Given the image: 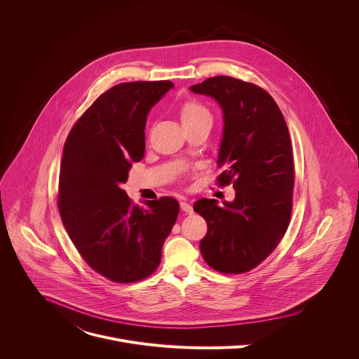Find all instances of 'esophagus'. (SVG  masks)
Wrapping results in <instances>:
<instances>
[{
    "label": "esophagus",
    "mask_w": 359,
    "mask_h": 359,
    "mask_svg": "<svg viewBox=\"0 0 359 359\" xmlns=\"http://www.w3.org/2000/svg\"><path fill=\"white\" fill-rule=\"evenodd\" d=\"M180 209H182L184 213H187V215H191V213H193V208L190 206V203H187V201H180Z\"/></svg>",
    "instance_id": "obj_1"
}]
</instances>
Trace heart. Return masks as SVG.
I'll use <instances>...</instances> for the list:
<instances>
[{
    "label": "heart",
    "instance_id": "b5f03b06",
    "mask_svg": "<svg viewBox=\"0 0 359 359\" xmlns=\"http://www.w3.org/2000/svg\"><path fill=\"white\" fill-rule=\"evenodd\" d=\"M203 115H209V112L204 109L201 105L196 104V102H186V104L182 107V111H180L182 123L187 122V121H193V119L200 118Z\"/></svg>",
    "mask_w": 359,
    "mask_h": 359
}]
</instances>
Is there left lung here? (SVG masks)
Returning <instances> with one entry per match:
<instances>
[{
    "label": "left lung",
    "instance_id": "1",
    "mask_svg": "<svg viewBox=\"0 0 359 359\" xmlns=\"http://www.w3.org/2000/svg\"><path fill=\"white\" fill-rule=\"evenodd\" d=\"M213 97L223 112L217 177L233 180V201L200 198L193 209L208 223L200 241L204 262L220 273L240 274L259 266L283 238L291 217L294 163L285 119L260 86L215 76L190 86Z\"/></svg>",
    "mask_w": 359,
    "mask_h": 359
}]
</instances>
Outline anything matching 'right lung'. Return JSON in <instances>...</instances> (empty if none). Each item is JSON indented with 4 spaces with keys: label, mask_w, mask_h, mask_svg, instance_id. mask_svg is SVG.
Segmentation results:
<instances>
[{
    "label": "right lung",
    "mask_w": 359,
    "mask_h": 359,
    "mask_svg": "<svg viewBox=\"0 0 359 359\" xmlns=\"http://www.w3.org/2000/svg\"><path fill=\"white\" fill-rule=\"evenodd\" d=\"M170 81L126 82L102 93L69 132L60 169L58 209L83 260L115 283L155 271L179 215L173 197L133 206L122 184L144 153L150 109Z\"/></svg>",
    "instance_id": "add662e5"
}]
</instances>
